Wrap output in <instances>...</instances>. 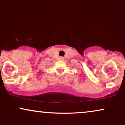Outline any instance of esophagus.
<instances>
[{"label":"esophagus","instance_id":"34e87169","mask_svg":"<svg viewBox=\"0 0 125 125\" xmlns=\"http://www.w3.org/2000/svg\"><path fill=\"white\" fill-rule=\"evenodd\" d=\"M61 59H63V58H61Z\"/></svg>","mask_w":125,"mask_h":125}]
</instances>
